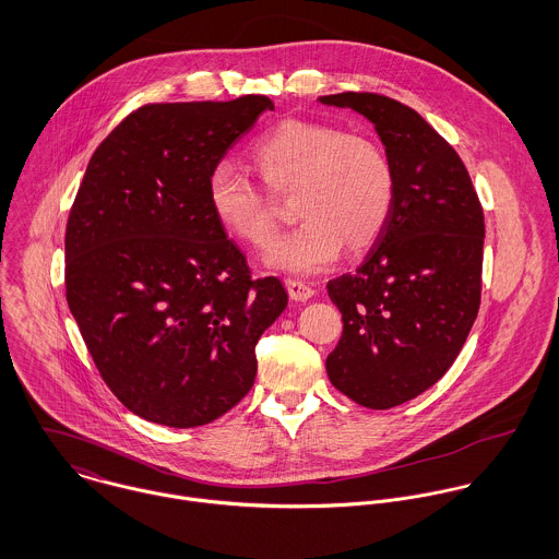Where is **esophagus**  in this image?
<instances>
[{"label":"esophagus","instance_id":"esophagus-1","mask_svg":"<svg viewBox=\"0 0 559 559\" xmlns=\"http://www.w3.org/2000/svg\"><path fill=\"white\" fill-rule=\"evenodd\" d=\"M285 287H287V292H289V298L296 300V302H307V300H311L313 294H316L313 287H309L307 283L296 281V278H287V281H285Z\"/></svg>","mask_w":559,"mask_h":559}]
</instances>
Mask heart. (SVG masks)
<instances>
[{"label":"heart","mask_w":559,"mask_h":559,"mask_svg":"<svg viewBox=\"0 0 559 559\" xmlns=\"http://www.w3.org/2000/svg\"><path fill=\"white\" fill-rule=\"evenodd\" d=\"M263 183L294 194L302 223L274 239L265 265L287 274H316L333 265L343 243L362 250L380 235L393 207V170L382 148L335 124L289 118L270 129L252 148ZM207 203L230 237L265 246L274 216L261 190L233 164L221 162L207 175Z\"/></svg>","instance_id":"heart-1"}]
</instances>
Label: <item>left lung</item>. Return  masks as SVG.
Segmentation results:
<instances>
[{
    "instance_id": "8db88e82",
    "label": "left lung",
    "mask_w": 559,
    "mask_h": 559,
    "mask_svg": "<svg viewBox=\"0 0 559 559\" xmlns=\"http://www.w3.org/2000/svg\"><path fill=\"white\" fill-rule=\"evenodd\" d=\"M365 116L393 170V207L362 263L329 281L343 335L331 382L373 411L400 406L445 376L479 311L484 212L445 140L408 106L373 93L318 99Z\"/></svg>"
}]
</instances>
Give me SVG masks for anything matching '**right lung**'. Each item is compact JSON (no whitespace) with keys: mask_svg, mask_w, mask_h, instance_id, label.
Returning a JSON list of instances; mask_svg holds the SVG:
<instances>
[{"mask_svg":"<svg viewBox=\"0 0 559 559\" xmlns=\"http://www.w3.org/2000/svg\"><path fill=\"white\" fill-rule=\"evenodd\" d=\"M274 104H153L99 144L67 224V302L114 395L138 417L197 428L252 386L254 345L287 307L250 278L207 203V175Z\"/></svg>","mask_w":559,"mask_h":559,"instance_id":"right-lung-1","label":"right lung"}]
</instances>
